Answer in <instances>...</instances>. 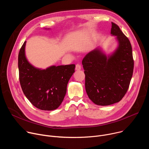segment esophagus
Instances as JSON below:
<instances>
[{"label":"esophagus","mask_w":149,"mask_h":149,"mask_svg":"<svg viewBox=\"0 0 149 149\" xmlns=\"http://www.w3.org/2000/svg\"><path fill=\"white\" fill-rule=\"evenodd\" d=\"M81 65L79 64H77L76 66H75V70L77 71H79L81 70Z\"/></svg>","instance_id":"34e87169"}]
</instances>
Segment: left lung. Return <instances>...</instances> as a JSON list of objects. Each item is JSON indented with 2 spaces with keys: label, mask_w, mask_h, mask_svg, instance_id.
<instances>
[{
  "label": "left lung",
  "mask_w": 149,
  "mask_h": 149,
  "mask_svg": "<svg viewBox=\"0 0 149 149\" xmlns=\"http://www.w3.org/2000/svg\"><path fill=\"white\" fill-rule=\"evenodd\" d=\"M111 36H116V48L106 55L98 47L82 61L86 75L85 87L89 98L98 105L119 102L128 90L133 75L134 61L130 40L118 25L112 22Z\"/></svg>",
  "instance_id": "8db88e82"
}]
</instances>
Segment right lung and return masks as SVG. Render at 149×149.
<instances>
[{
  "label": "right lung",
  "instance_id": "obj_1",
  "mask_svg": "<svg viewBox=\"0 0 149 149\" xmlns=\"http://www.w3.org/2000/svg\"><path fill=\"white\" fill-rule=\"evenodd\" d=\"M49 30V28H45ZM25 41L18 55L19 81L22 91L35 107L45 111L59 107L67 93L68 81L75 72L74 64L36 68L25 54Z\"/></svg>",
  "mask_w": 149,
  "mask_h": 149
}]
</instances>
